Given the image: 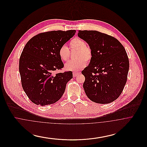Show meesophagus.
Listing matches in <instances>:
<instances>
[{"instance_id":"1","label":"esophagus","mask_w":147,"mask_h":147,"mask_svg":"<svg viewBox=\"0 0 147 147\" xmlns=\"http://www.w3.org/2000/svg\"><path fill=\"white\" fill-rule=\"evenodd\" d=\"M80 73H78V72H73V77H76L78 76Z\"/></svg>"}]
</instances>
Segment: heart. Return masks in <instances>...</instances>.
Masks as SVG:
<instances>
[{
  "instance_id": "1",
  "label": "heart",
  "mask_w": 147,
  "mask_h": 147,
  "mask_svg": "<svg viewBox=\"0 0 147 147\" xmlns=\"http://www.w3.org/2000/svg\"><path fill=\"white\" fill-rule=\"evenodd\" d=\"M69 50L68 47L63 45L58 50V55L63 62L69 60L70 52H76L74 55V59H77L70 61L65 64V68L67 70L77 71L83 69L86 63H89L92 58L91 49L85 45L83 40L79 37H74L69 43Z\"/></svg>"
}]
</instances>
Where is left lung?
<instances>
[{"mask_svg": "<svg viewBox=\"0 0 147 147\" xmlns=\"http://www.w3.org/2000/svg\"><path fill=\"white\" fill-rule=\"evenodd\" d=\"M78 36L92 51L90 63L82 71L86 96L98 104L112 102L127 82L129 64L126 50L118 40L97 31L79 30Z\"/></svg>", "mask_w": 147, "mask_h": 147, "instance_id": "left-lung-1", "label": "left lung"}]
</instances>
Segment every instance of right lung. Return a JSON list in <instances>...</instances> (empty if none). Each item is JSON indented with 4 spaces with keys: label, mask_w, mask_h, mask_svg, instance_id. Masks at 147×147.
Masks as SVG:
<instances>
[{
    "label": "right lung",
    "mask_w": 147,
    "mask_h": 147,
    "mask_svg": "<svg viewBox=\"0 0 147 147\" xmlns=\"http://www.w3.org/2000/svg\"><path fill=\"white\" fill-rule=\"evenodd\" d=\"M76 30L43 32L31 38L24 47L19 60L22 88L30 100L40 106L53 104L64 92L73 78L71 71L53 74L63 68L59 48L69 41Z\"/></svg>",
    "instance_id": "right-lung-1"
}]
</instances>
